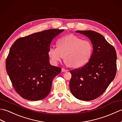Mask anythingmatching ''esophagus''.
<instances>
[{
	"instance_id": "34e87169",
	"label": "esophagus",
	"mask_w": 122,
	"mask_h": 122,
	"mask_svg": "<svg viewBox=\"0 0 122 122\" xmlns=\"http://www.w3.org/2000/svg\"><path fill=\"white\" fill-rule=\"evenodd\" d=\"M68 71V70L66 69H65V68H62L61 69V71L62 72H67V71Z\"/></svg>"
}]
</instances>
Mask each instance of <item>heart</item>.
<instances>
[{"instance_id": "obj_1", "label": "heart", "mask_w": 122, "mask_h": 122, "mask_svg": "<svg viewBox=\"0 0 122 122\" xmlns=\"http://www.w3.org/2000/svg\"><path fill=\"white\" fill-rule=\"evenodd\" d=\"M57 47H51L48 55L54 63H57L63 58L68 66L78 68L85 65L90 59L93 46L88 40L74 35H68L58 40Z\"/></svg>"}]
</instances>
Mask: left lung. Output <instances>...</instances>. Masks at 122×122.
<instances>
[{
  "label": "left lung",
  "mask_w": 122,
  "mask_h": 122,
  "mask_svg": "<svg viewBox=\"0 0 122 122\" xmlns=\"http://www.w3.org/2000/svg\"><path fill=\"white\" fill-rule=\"evenodd\" d=\"M89 37L93 51L83 66L70 70L69 88L72 95L83 101L98 98L107 90L115 77L116 53L103 36L93 31H77Z\"/></svg>",
  "instance_id": "obj_1"
}]
</instances>
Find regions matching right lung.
<instances>
[{
  "mask_svg": "<svg viewBox=\"0 0 122 122\" xmlns=\"http://www.w3.org/2000/svg\"><path fill=\"white\" fill-rule=\"evenodd\" d=\"M64 30L50 29L17 39L10 48L6 68L15 91L23 98L38 101L51 91L61 67L51 65L48 51L53 39Z\"/></svg>",
  "mask_w": 122,
  "mask_h": 122,
  "instance_id": "right-lung-1",
  "label": "right lung"
}]
</instances>
